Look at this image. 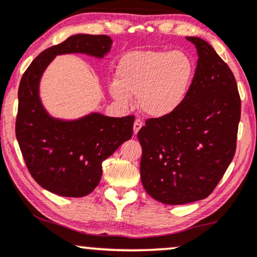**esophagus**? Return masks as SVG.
Masks as SVG:
<instances>
[{
  "label": "esophagus",
  "instance_id": "esophagus-1",
  "mask_svg": "<svg viewBox=\"0 0 257 257\" xmlns=\"http://www.w3.org/2000/svg\"><path fill=\"white\" fill-rule=\"evenodd\" d=\"M142 125H144V123H142L141 119H139V118L135 119V122H134V134H138V132L140 131Z\"/></svg>",
  "mask_w": 257,
  "mask_h": 257
}]
</instances>
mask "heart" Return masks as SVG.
I'll return each mask as SVG.
<instances>
[{"mask_svg":"<svg viewBox=\"0 0 257 257\" xmlns=\"http://www.w3.org/2000/svg\"><path fill=\"white\" fill-rule=\"evenodd\" d=\"M195 67L183 51H134L119 61L110 94L120 104H129L132 95L147 116L166 117L175 112L187 97Z\"/></svg>","mask_w":257,"mask_h":257,"instance_id":"obj_1","label":"heart"}]
</instances>
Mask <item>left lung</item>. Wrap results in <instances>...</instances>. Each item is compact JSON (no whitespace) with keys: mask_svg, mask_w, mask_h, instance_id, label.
I'll list each match as a JSON object with an SVG mask.
<instances>
[{"mask_svg":"<svg viewBox=\"0 0 257 257\" xmlns=\"http://www.w3.org/2000/svg\"><path fill=\"white\" fill-rule=\"evenodd\" d=\"M187 39L199 56L187 97L175 112L147 119L138 133L142 185L166 205L195 202L214 190L232 162L240 119L230 68L206 40Z\"/></svg>","mask_w":257,"mask_h":257,"instance_id":"left-lung-1","label":"left lung"}]
</instances>
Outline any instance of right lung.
<instances>
[{"instance_id":"obj_1","label":"right lung","mask_w":257,"mask_h":257,"mask_svg":"<svg viewBox=\"0 0 257 257\" xmlns=\"http://www.w3.org/2000/svg\"><path fill=\"white\" fill-rule=\"evenodd\" d=\"M109 36L74 35L39 54L21 78L15 134L30 174L44 189L67 197H82L94 190L101 164L132 138L134 116L109 117L91 112L76 119L52 117L40 100L43 73L57 55L106 56Z\"/></svg>"}]
</instances>
